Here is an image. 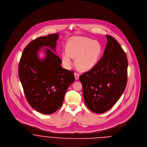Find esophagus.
<instances>
[{"mask_svg": "<svg viewBox=\"0 0 147 147\" xmlns=\"http://www.w3.org/2000/svg\"><path fill=\"white\" fill-rule=\"evenodd\" d=\"M74 76H75V79H76V80H78V78H79V74H78V73H74Z\"/></svg>", "mask_w": 147, "mask_h": 147, "instance_id": "34e87169", "label": "esophagus"}]
</instances>
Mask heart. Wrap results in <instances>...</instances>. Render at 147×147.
I'll use <instances>...</instances> for the list:
<instances>
[{"label": "heart", "mask_w": 147, "mask_h": 147, "mask_svg": "<svg viewBox=\"0 0 147 147\" xmlns=\"http://www.w3.org/2000/svg\"><path fill=\"white\" fill-rule=\"evenodd\" d=\"M66 50L61 54L62 61L66 67L72 64V58L76 59V65L81 71L92 69L99 59L102 47L96 40L82 36L71 38L66 44Z\"/></svg>", "instance_id": "obj_1"}]
</instances>
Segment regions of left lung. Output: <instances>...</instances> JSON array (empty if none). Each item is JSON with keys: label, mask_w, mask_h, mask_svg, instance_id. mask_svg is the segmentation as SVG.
Wrapping results in <instances>:
<instances>
[{"label": "left lung", "mask_w": 147, "mask_h": 147, "mask_svg": "<svg viewBox=\"0 0 147 147\" xmlns=\"http://www.w3.org/2000/svg\"><path fill=\"white\" fill-rule=\"evenodd\" d=\"M102 58L89 71L80 76L85 103L92 112L102 114L111 109L123 93L127 78V59L119 42L106 35Z\"/></svg>", "instance_id": "8db88e82"}]
</instances>
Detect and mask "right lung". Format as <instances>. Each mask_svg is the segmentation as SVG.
Segmentation results:
<instances>
[{"mask_svg":"<svg viewBox=\"0 0 147 147\" xmlns=\"http://www.w3.org/2000/svg\"><path fill=\"white\" fill-rule=\"evenodd\" d=\"M58 38L55 33L33 40L24 48L19 63L26 98L33 109L43 114H51L62 106L67 89L75 80L74 71L62 68L61 59L55 53ZM41 49L45 52L44 59L38 56Z\"/></svg>","mask_w":147,"mask_h":147,"instance_id":"right-lung-1","label":"right lung"}]
</instances>
